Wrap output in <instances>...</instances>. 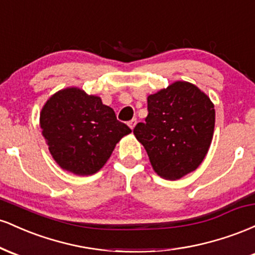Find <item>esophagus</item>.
<instances>
[{"label": "esophagus", "instance_id": "34e87169", "mask_svg": "<svg viewBox=\"0 0 255 255\" xmlns=\"http://www.w3.org/2000/svg\"><path fill=\"white\" fill-rule=\"evenodd\" d=\"M135 125H136V119H131L130 121L128 122V126H129L131 129H133V128L135 127Z\"/></svg>", "mask_w": 255, "mask_h": 255}]
</instances>
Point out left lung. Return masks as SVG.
<instances>
[{
	"mask_svg": "<svg viewBox=\"0 0 255 255\" xmlns=\"http://www.w3.org/2000/svg\"><path fill=\"white\" fill-rule=\"evenodd\" d=\"M145 122L134 135L144 145L154 171L177 180L198 168L211 145L215 109L194 85L176 81L147 97Z\"/></svg>",
	"mask_w": 255,
	"mask_h": 255,
	"instance_id": "left-lung-1",
	"label": "left lung"
}]
</instances>
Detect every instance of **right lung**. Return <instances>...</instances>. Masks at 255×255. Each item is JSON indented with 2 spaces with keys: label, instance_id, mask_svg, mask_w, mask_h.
Masks as SVG:
<instances>
[{
  "label": "right lung",
  "instance_id": "1",
  "mask_svg": "<svg viewBox=\"0 0 255 255\" xmlns=\"http://www.w3.org/2000/svg\"><path fill=\"white\" fill-rule=\"evenodd\" d=\"M40 127L57 164L75 175L97 172L131 129L96 96L79 89L55 93L40 114Z\"/></svg>",
  "mask_w": 255,
  "mask_h": 255
}]
</instances>
